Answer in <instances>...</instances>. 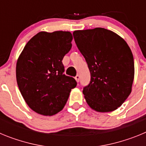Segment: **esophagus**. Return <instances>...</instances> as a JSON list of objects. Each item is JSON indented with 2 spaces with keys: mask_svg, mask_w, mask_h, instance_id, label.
Instances as JSON below:
<instances>
[{
  "mask_svg": "<svg viewBox=\"0 0 146 146\" xmlns=\"http://www.w3.org/2000/svg\"><path fill=\"white\" fill-rule=\"evenodd\" d=\"M75 80H76V81H77V82H79V81H80V75H79V74H77V75L75 76Z\"/></svg>",
  "mask_w": 146,
  "mask_h": 146,
  "instance_id": "34e87169",
  "label": "esophagus"
}]
</instances>
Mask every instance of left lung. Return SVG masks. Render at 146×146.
Masks as SVG:
<instances>
[{
    "label": "left lung",
    "instance_id": "obj_1",
    "mask_svg": "<svg viewBox=\"0 0 146 146\" xmlns=\"http://www.w3.org/2000/svg\"><path fill=\"white\" fill-rule=\"evenodd\" d=\"M73 36L91 73L82 91L88 104L102 113L116 110L129 96L133 83L135 64L129 45L102 28L75 31Z\"/></svg>",
    "mask_w": 146,
    "mask_h": 146
}]
</instances>
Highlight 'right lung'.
Listing matches in <instances>:
<instances>
[{
  "mask_svg": "<svg viewBox=\"0 0 146 146\" xmlns=\"http://www.w3.org/2000/svg\"><path fill=\"white\" fill-rule=\"evenodd\" d=\"M68 31L39 32L30 39L17 62L16 77L22 96L38 114L52 115L65 106L77 82L66 76L62 60L72 48Z\"/></svg>",
  "mask_w": 146,
  "mask_h": 146,
  "instance_id": "add662e5",
  "label": "right lung"
}]
</instances>
